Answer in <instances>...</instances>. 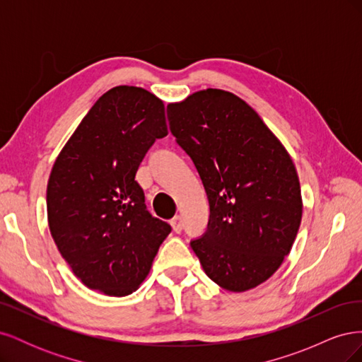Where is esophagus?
<instances>
[{"label": "esophagus", "mask_w": 362, "mask_h": 362, "mask_svg": "<svg viewBox=\"0 0 362 362\" xmlns=\"http://www.w3.org/2000/svg\"><path fill=\"white\" fill-rule=\"evenodd\" d=\"M170 225H172L175 233H181L182 231V221H181L180 216H175L172 221H170Z\"/></svg>", "instance_id": "esophagus-1"}]
</instances>
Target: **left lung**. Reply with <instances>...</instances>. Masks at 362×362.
<instances>
[{
	"instance_id": "1",
	"label": "left lung",
	"mask_w": 362,
	"mask_h": 362,
	"mask_svg": "<svg viewBox=\"0 0 362 362\" xmlns=\"http://www.w3.org/2000/svg\"><path fill=\"white\" fill-rule=\"evenodd\" d=\"M170 133L206 192L210 218L190 246L206 276L246 291L282 264L302 221L291 157L258 113L231 92L199 90L168 105Z\"/></svg>"
}]
</instances>
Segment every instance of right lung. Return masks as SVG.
Segmentation results:
<instances>
[{"instance_id": "add662e5", "label": "right lung", "mask_w": 362, "mask_h": 362, "mask_svg": "<svg viewBox=\"0 0 362 362\" xmlns=\"http://www.w3.org/2000/svg\"><path fill=\"white\" fill-rule=\"evenodd\" d=\"M164 136L163 101L141 87L117 86L93 104L54 163L49 231L86 287L116 298L136 291L172 231L146 210L136 181L141 160Z\"/></svg>"}]
</instances>
